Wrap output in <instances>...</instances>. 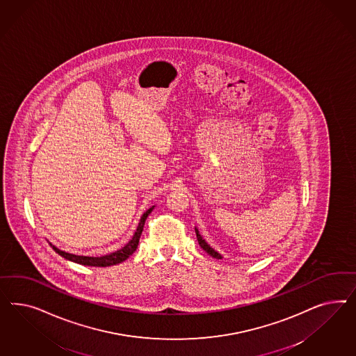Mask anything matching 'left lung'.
Instances as JSON below:
<instances>
[{
  "label": "left lung",
  "mask_w": 356,
  "mask_h": 356,
  "mask_svg": "<svg viewBox=\"0 0 356 356\" xmlns=\"http://www.w3.org/2000/svg\"><path fill=\"white\" fill-rule=\"evenodd\" d=\"M194 229H195V235H197V240H198V244L201 245V248L205 250L206 253H209L211 257H214V259H222V254H219L216 250L211 248L207 243H206L205 240L202 238V236L200 235V232H198V229L194 227Z\"/></svg>",
  "instance_id": "8db88e82"
}]
</instances>
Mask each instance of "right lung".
<instances>
[{
    "mask_svg": "<svg viewBox=\"0 0 356 356\" xmlns=\"http://www.w3.org/2000/svg\"><path fill=\"white\" fill-rule=\"evenodd\" d=\"M152 209H154V206L150 207L146 213H143V216H140L138 227H137V229H136V232H134L133 237L130 238L129 243H128L125 247H122V248L119 249V250H116V252H113V253L106 254V256H102V257L76 256V254H72V253H67V252H64V250H61V249L56 248V247L52 245L51 243H49V245L54 248L56 253H58V254H60V256H63L64 259H69V261H73V262L79 264V265H85V266H97V268H106V266L118 265V264H121L122 261L129 259L130 256L136 252V249L138 247V243H140V234H142V231H143L145 222H146V219H147L149 214L152 211Z\"/></svg>",
    "mask_w": 356,
    "mask_h": 356,
    "instance_id": "add662e5",
    "label": "right lung"
}]
</instances>
